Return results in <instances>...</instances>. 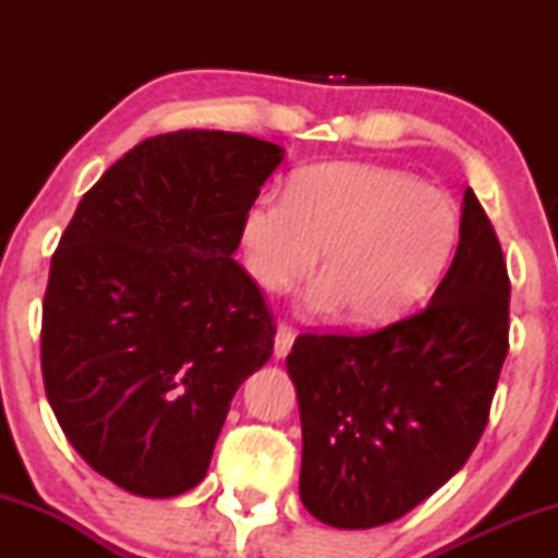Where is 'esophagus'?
Returning <instances> with one entry per match:
<instances>
[{
    "instance_id": "esophagus-1",
    "label": "esophagus",
    "mask_w": 558,
    "mask_h": 558,
    "mask_svg": "<svg viewBox=\"0 0 558 558\" xmlns=\"http://www.w3.org/2000/svg\"><path fill=\"white\" fill-rule=\"evenodd\" d=\"M293 338H296V332H293L291 325L280 323L278 332H275V356H278V360H283L288 351H291Z\"/></svg>"
}]
</instances>
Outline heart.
<instances>
[{
    "instance_id": "obj_1",
    "label": "heart",
    "mask_w": 558,
    "mask_h": 558,
    "mask_svg": "<svg viewBox=\"0 0 558 558\" xmlns=\"http://www.w3.org/2000/svg\"><path fill=\"white\" fill-rule=\"evenodd\" d=\"M457 239L444 191L369 162L310 168L291 194H262L243 220L246 267L265 291L306 278L323 252L312 301L341 304L356 325L388 323L425 299Z\"/></svg>"
}]
</instances>
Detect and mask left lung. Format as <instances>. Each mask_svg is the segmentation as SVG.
<instances>
[{
    "label": "left lung",
    "instance_id": "obj_1",
    "mask_svg": "<svg viewBox=\"0 0 558 558\" xmlns=\"http://www.w3.org/2000/svg\"><path fill=\"white\" fill-rule=\"evenodd\" d=\"M509 293L501 243L466 189L457 254L425 310L369 332H301L286 367L312 517L388 524L462 470L509 351Z\"/></svg>",
    "mask_w": 558,
    "mask_h": 558
}]
</instances>
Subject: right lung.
Returning a JSON list of instances; mask_svg holds the SVG:
<instances>
[{"mask_svg":"<svg viewBox=\"0 0 558 558\" xmlns=\"http://www.w3.org/2000/svg\"><path fill=\"white\" fill-rule=\"evenodd\" d=\"M280 159L243 133L146 138L83 194L54 248L44 388L83 462L128 493L202 483L233 393L272 356V310L233 252Z\"/></svg>","mask_w":558,"mask_h":558,"instance_id":"right-lung-1","label":"right lung"}]
</instances>
